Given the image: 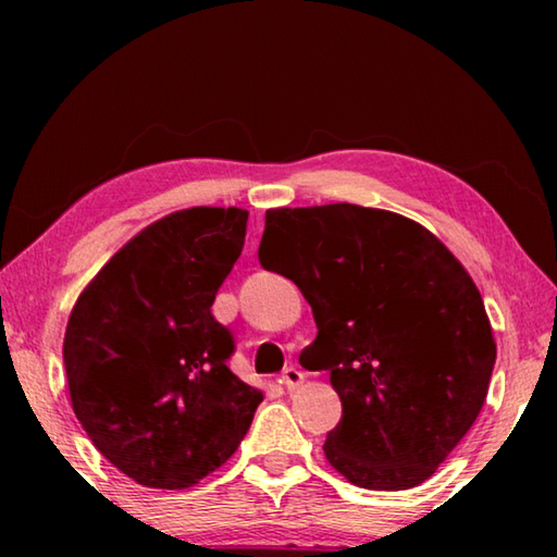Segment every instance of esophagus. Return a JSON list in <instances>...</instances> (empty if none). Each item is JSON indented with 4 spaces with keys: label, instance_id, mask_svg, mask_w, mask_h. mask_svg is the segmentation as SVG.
<instances>
[{
    "label": "esophagus",
    "instance_id": "obj_1",
    "mask_svg": "<svg viewBox=\"0 0 557 557\" xmlns=\"http://www.w3.org/2000/svg\"><path fill=\"white\" fill-rule=\"evenodd\" d=\"M280 379H282V383H285L287 391H295L297 385L305 383V373H301V371L297 369V366H287V369L282 371Z\"/></svg>",
    "mask_w": 557,
    "mask_h": 557
}]
</instances>
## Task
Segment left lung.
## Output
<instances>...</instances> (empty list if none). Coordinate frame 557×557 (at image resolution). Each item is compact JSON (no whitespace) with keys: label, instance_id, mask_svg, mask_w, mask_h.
<instances>
[{"label":"left lung","instance_id":"left-lung-1","mask_svg":"<svg viewBox=\"0 0 557 557\" xmlns=\"http://www.w3.org/2000/svg\"><path fill=\"white\" fill-rule=\"evenodd\" d=\"M258 258L312 307L299 363L332 373L342 398L329 465L373 492L430 479L474 425L496 363L461 262L420 223L354 203L270 209Z\"/></svg>","mask_w":557,"mask_h":557}]
</instances>
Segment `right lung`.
Returning a JSON list of instances; mask_svg holds the SVG:
<instances>
[{
	"instance_id": "obj_1",
	"label": "right lung",
	"mask_w": 557,
	"mask_h": 557,
	"mask_svg": "<svg viewBox=\"0 0 557 557\" xmlns=\"http://www.w3.org/2000/svg\"><path fill=\"white\" fill-rule=\"evenodd\" d=\"M248 211H176L112 256L75 301L63 363L75 418L122 474L188 488L228 461L262 393L228 369L233 334L211 314Z\"/></svg>"
}]
</instances>
